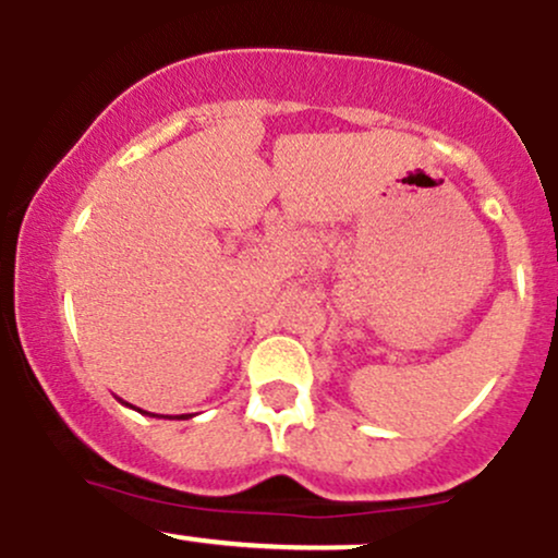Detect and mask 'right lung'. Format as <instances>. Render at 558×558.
<instances>
[{
    "instance_id": "right-lung-1",
    "label": "right lung",
    "mask_w": 558,
    "mask_h": 558,
    "mask_svg": "<svg viewBox=\"0 0 558 558\" xmlns=\"http://www.w3.org/2000/svg\"><path fill=\"white\" fill-rule=\"evenodd\" d=\"M125 403V401H123ZM125 407H131V403H125ZM133 409H136V407H133ZM138 412H141V409H138ZM141 414H149V417H157V414H151V412H141ZM159 417H162V414H159ZM185 417V414H181V420ZM172 420V417H170Z\"/></svg>"
}]
</instances>
